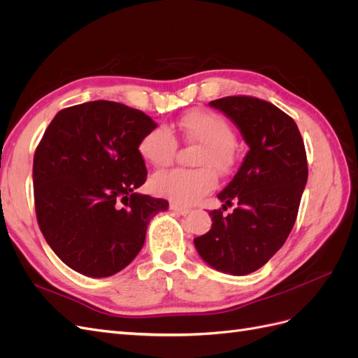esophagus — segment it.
<instances>
[{"label":"esophagus","instance_id":"1","mask_svg":"<svg viewBox=\"0 0 358 358\" xmlns=\"http://www.w3.org/2000/svg\"><path fill=\"white\" fill-rule=\"evenodd\" d=\"M170 210H173L175 213L180 215V216H187L191 213V209H187V208H182V206H178L175 203L170 204Z\"/></svg>","mask_w":358,"mask_h":358}]
</instances>
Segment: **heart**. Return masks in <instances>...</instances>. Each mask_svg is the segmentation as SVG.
Wrapping results in <instances>:
<instances>
[{
  "label": "heart",
  "instance_id": "b5f03b06",
  "mask_svg": "<svg viewBox=\"0 0 358 358\" xmlns=\"http://www.w3.org/2000/svg\"><path fill=\"white\" fill-rule=\"evenodd\" d=\"M178 129L188 142L201 146L196 157V170L171 169L159 171L150 179V191L179 206L200 201L216 188L212 171L227 173L234 162L236 134L233 127L218 113L196 109L183 115ZM138 152L152 167L169 166L176 152V138L167 127L157 125L138 143Z\"/></svg>",
  "mask_w": 358,
  "mask_h": 358
}]
</instances>
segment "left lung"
Here are the masks:
<instances>
[{
    "label": "left lung",
    "mask_w": 358,
    "mask_h": 358,
    "mask_svg": "<svg viewBox=\"0 0 358 358\" xmlns=\"http://www.w3.org/2000/svg\"><path fill=\"white\" fill-rule=\"evenodd\" d=\"M241 129L248 154L236 176L220 194L222 209L212 210V229L194 239L210 267L243 276L263 267L296 222L308 182V159L296 122L272 103L248 95L209 103Z\"/></svg>",
    "instance_id": "obj_1"
}]
</instances>
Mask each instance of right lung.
<instances>
[{"instance_id":"add662e5","label":"right lung","mask_w":358,"mask_h":358,"mask_svg":"<svg viewBox=\"0 0 358 358\" xmlns=\"http://www.w3.org/2000/svg\"><path fill=\"white\" fill-rule=\"evenodd\" d=\"M154 127L143 112L99 100L62 109L43 134L32 164L37 222L76 272H121L142 249L149 221L167 210V200L134 191L148 175L138 143Z\"/></svg>"}]
</instances>
